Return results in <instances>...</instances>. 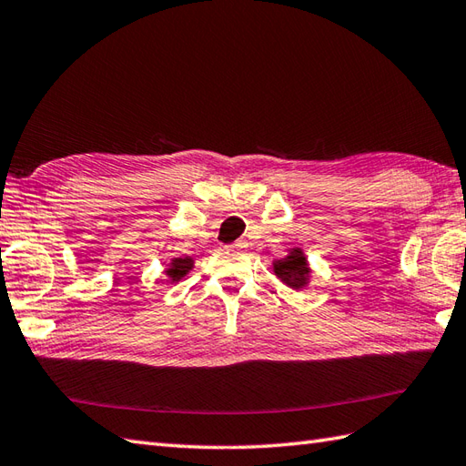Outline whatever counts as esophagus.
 I'll return each instance as SVG.
<instances>
[{"mask_svg":"<svg viewBox=\"0 0 466 466\" xmlns=\"http://www.w3.org/2000/svg\"><path fill=\"white\" fill-rule=\"evenodd\" d=\"M246 244H248V242L244 240V238H240V240H236L232 246H234V248H246Z\"/></svg>","mask_w":466,"mask_h":466,"instance_id":"esophagus-1","label":"esophagus"}]
</instances>
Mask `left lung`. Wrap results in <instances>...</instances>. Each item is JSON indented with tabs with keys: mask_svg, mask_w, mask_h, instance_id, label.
<instances>
[{
	"mask_svg": "<svg viewBox=\"0 0 466 466\" xmlns=\"http://www.w3.org/2000/svg\"><path fill=\"white\" fill-rule=\"evenodd\" d=\"M274 272L284 284H288L294 289L306 288L309 282L308 258L304 256V252L299 250V248H294V250H291L286 258L276 259Z\"/></svg>",
	"mask_w": 466,
	"mask_h": 466,
	"instance_id": "left-lung-1",
	"label": "left lung"
}]
</instances>
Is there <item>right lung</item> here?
<instances>
[{"label":"right lung","instance_id":"1","mask_svg":"<svg viewBox=\"0 0 466 466\" xmlns=\"http://www.w3.org/2000/svg\"><path fill=\"white\" fill-rule=\"evenodd\" d=\"M194 266V259L192 258H172L170 259V266L167 268V276L170 278V282H178L180 278L187 276Z\"/></svg>","mask_w":466,"mask_h":466}]
</instances>
